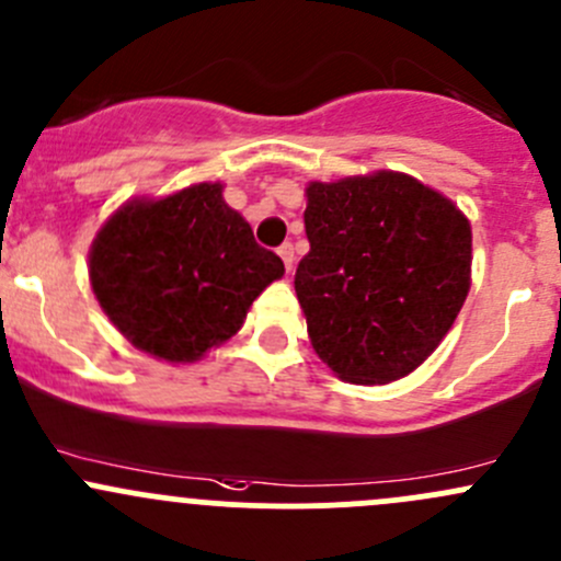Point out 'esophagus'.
<instances>
[{
    "instance_id": "obj_1",
    "label": "esophagus",
    "mask_w": 561,
    "mask_h": 561,
    "mask_svg": "<svg viewBox=\"0 0 561 561\" xmlns=\"http://www.w3.org/2000/svg\"><path fill=\"white\" fill-rule=\"evenodd\" d=\"M276 252H279V257H282V263H285V268L293 271V263H296V254H293V244H282L279 249H276Z\"/></svg>"
}]
</instances>
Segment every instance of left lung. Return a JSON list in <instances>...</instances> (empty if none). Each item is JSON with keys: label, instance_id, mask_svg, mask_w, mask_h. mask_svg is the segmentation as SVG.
I'll use <instances>...</instances> for the list:
<instances>
[{"label": "left lung", "instance_id": "obj_1", "mask_svg": "<svg viewBox=\"0 0 561 561\" xmlns=\"http://www.w3.org/2000/svg\"><path fill=\"white\" fill-rule=\"evenodd\" d=\"M304 225L296 296L322 364L358 386L415 371L467 301L469 219L412 175L377 171L312 181Z\"/></svg>", "mask_w": 561, "mask_h": 561}]
</instances>
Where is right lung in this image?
Masks as SVG:
<instances>
[{
	"mask_svg": "<svg viewBox=\"0 0 561 561\" xmlns=\"http://www.w3.org/2000/svg\"><path fill=\"white\" fill-rule=\"evenodd\" d=\"M282 274L279 254L254 241L222 184L124 203L89 252L103 312L127 342L168 364H192L228 342Z\"/></svg>",
	"mask_w": 561,
	"mask_h": 561,
	"instance_id": "1",
	"label": "right lung"
}]
</instances>
